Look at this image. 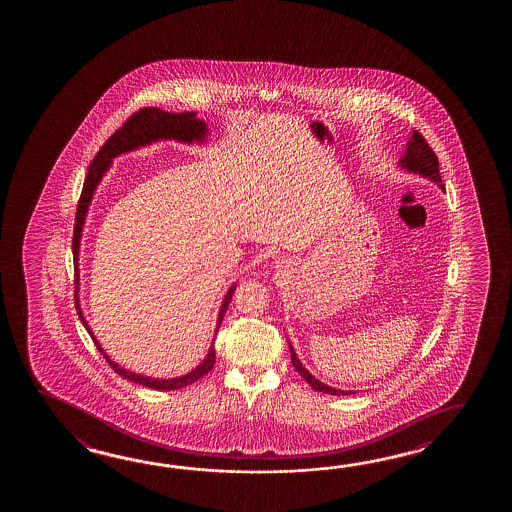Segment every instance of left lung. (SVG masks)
I'll return each mask as SVG.
<instances>
[{"instance_id": "obj_1", "label": "left lung", "mask_w": 512, "mask_h": 512, "mask_svg": "<svg viewBox=\"0 0 512 512\" xmlns=\"http://www.w3.org/2000/svg\"><path fill=\"white\" fill-rule=\"evenodd\" d=\"M400 166L403 169H407V171H412V173L427 176V178L439 184L441 189H444L443 180H441V175H439V160H437L436 153L428 146L425 137L419 134L418 130H412L411 139L407 141V150L400 157ZM289 350H291V361H293L294 368L309 382L312 389H316L319 393L334 394V396H337V394L355 393V391H341V389H336V387L325 386L323 382H319L318 378L312 377L309 371L303 368V364L296 357L291 344H289Z\"/></svg>"}]
</instances>
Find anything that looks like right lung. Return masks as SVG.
<instances>
[{"mask_svg": "<svg viewBox=\"0 0 512 512\" xmlns=\"http://www.w3.org/2000/svg\"><path fill=\"white\" fill-rule=\"evenodd\" d=\"M207 134V125L205 121L196 119L194 112H180V114H171L166 110L155 109V107H144V109L137 110L134 116L126 119L123 126L116 130L114 134L110 135L109 141L101 146V150L96 153L87 176H85L84 189L80 194V200H78V207H76L75 216V232H73V260H75V307L78 312V318L82 319L84 327L87 328V332L93 337L96 348L100 350L103 359L109 362L110 368L114 369L118 375L126 378V380H132L135 384L144 387H153V389H162V391H171V389H180V387L191 386L198 378H202L203 375H207L210 369L214 368V362H216V350H214V343L210 346L207 357L203 359L200 366L187 373L184 377L178 378H148L143 375H135L132 371H126L121 368L119 364L114 361H110L107 357V353L103 352L100 343L96 341L91 327L87 325L82 309H80V302H78V250H80V237H82V228H84L85 214L89 209V203L93 200L94 189L96 185L100 184L101 176L109 169L110 160L114 159L116 155L126 153V151L135 150V148H141L146 144L155 143L160 139H175V141H182V143H193V141H203V137ZM235 285H232L228 289L225 300L221 303V309H219L218 316V327H216V334H218L219 327H221V321L227 314L228 303L232 300V294H234Z\"/></svg>", "mask_w": 512, "mask_h": 512, "instance_id": "right-lung-1", "label": "right lung"}]
</instances>
